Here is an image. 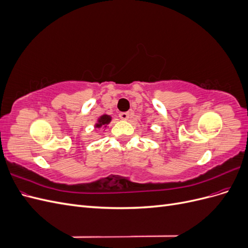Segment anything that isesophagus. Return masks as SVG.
Returning <instances> with one entry per match:
<instances>
[{"label": "esophagus", "instance_id": "34e87169", "mask_svg": "<svg viewBox=\"0 0 248 248\" xmlns=\"http://www.w3.org/2000/svg\"><path fill=\"white\" fill-rule=\"evenodd\" d=\"M119 117H120V119H121V120H124V121H126V120L129 119V112H127V111L120 112Z\"/></svg>", "mask_w": 248, "mask_h": 248}]
</instances>
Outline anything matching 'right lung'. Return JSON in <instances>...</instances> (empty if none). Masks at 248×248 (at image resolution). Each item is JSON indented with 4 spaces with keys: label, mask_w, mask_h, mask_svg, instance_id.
Instances as JSON below:
<instances>
[{
    "label": "right lung",
    "mask_w": 248,
    "mask_h": 248,
    "mask_svg": "<svg viewBox=\"0 0 248 248\" xmlns=\"http://www.w3.org/2000/svg\"><path fill=\"white\" fill-rule=\"evenodd\" d=\"M111 121V117L108 116V115H102L99 119L98 121H97V123L95 124V127L96 128H100V127H107L108 124H109V122Z\"/></svg>",
    "instance_id": "1"
}]
</instances>
